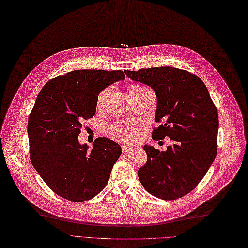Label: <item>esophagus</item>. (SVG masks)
Segmentation results:
<instances>
[{"label": "esophagus", "mask_w": 248, "mask_h": 248, "mask_svg": "<svg viewBox=\"0 0 248 248\" xmlns=\"http://www.w3.org/2000/svg\"><path fill=\"white\" fill-rule=\"evenodd\" d=\"M133 150H134V148H133V147H130V146H123V147H122V152H123L124 154L129 153V152H131V151H133Z\"/></svg>", "instance_id": "34e87169"}]
</instances>
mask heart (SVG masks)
<instances>
[{
    "instance_id": "1",
    "label": "heart",
    "mask_w": 248,
    "mask_h": 248,
    "mask_svg": "<svg viewBox=\"0 0 248 248\" xmlns=\"http://www.w3.org/2000/svg\"><path fill=\"white\" fill-rule=\"evenodd\" d=\"M143 89H148V88L140 84H133L129 87L130 95L135 92L141 91ZM109 92H110V87L104 88L99 92V94L96 98V108L98 109L104 108ZM140 129V124H136L133 122H121L112 127H109L108 133L110 136H113V138L123 141H134L136 139H138Z\"/></svg>"
}]
</instances>
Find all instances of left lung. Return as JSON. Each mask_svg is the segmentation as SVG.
<instances>
[{"label": "left lung", "instance_id": "left-lung-1", "mask_svg": "<svg viewBox=\"0 0 248 248\" xmlns=\"http://www.w3.org/2000/svg\"><path fill=\"white\" fill-rule=\"evenodd\" d=\"M133 81L157 95L153 140L165 136L172 143L160 152L144 146L148 160L139 178L150 194L175 200L194 190L208 171L217 151L218 115L205 84L196 75L171 66L125 71Z\"/></svg>", "mask_w": 248, "mask_h": 248}]
</instances>
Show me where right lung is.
<instances>
[{
	"mask_svg": "<svg viewBox=\"0 0 248 248\" xmlns=\"http://www.w3.org/2000/svg\"><path fill=\"white\" fill-rule=\"evenodd\" d=\"M124 79L120 70H77L50 80L40 91L29 117L30 157L43 181L61 197L83 202L107 186L121 147L97 138L88 151L78 136L83 121L95 115L99 92Z\"/></svg>",
	"mask_w": 248,
	"mask_h": 248,
	"instance_id": "right-lung-1",
	"label": "right lung"
}]
</instances>
